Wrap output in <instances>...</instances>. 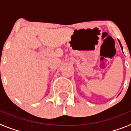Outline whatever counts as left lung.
<instances>
[{
    "label": "left lung",
    "instance_id": "obj_1",
    "mask_svg": "<svg viewBox=\"0 0 131 131\" xmlns=\"http://www.w3.org/2000/svg\"><path fill=\"white\" fill-rule=\"evenodd\" d=\"M119 44H120V46H121V49L123 50V47H122V46H121V42H120L119 40Z\"/></svg>",
    "mask_w": 131,
    "mask_h": 131
}]
</instances>
